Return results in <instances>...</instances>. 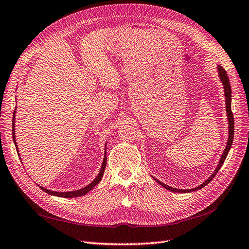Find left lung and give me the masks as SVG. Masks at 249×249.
<instances>
[{
    "mask_svg": "<svg viewBox=\"0 0 249 249\" xmlns=\"http://www.w3.org/2000/svg\"><path fill=\"white\" fill-rule=\"evenodd\" d=\"M216 69H218V74H219V78L222 82L223 84V88H224V94H225V107H226V113H227V121H228V140H227V144H226V147L224 149V151H223V154L221 156V159L219 161V164L218 166H216V168L214 169V171L213 173V175L210 176L208 179L202 183L201 185H199L197 187H195V188H191V189H177V188H174V187H170L168 185H166V184L162 183L161 181L157 180L156 178H154V179L160 184V185H162L164 188H166L167 190H170V191H174V193H181V194H186V193H191V191H196V190H199L203 187H205L207 184L212 181L213 178L215 177V175L218 174V171L220 170L221 166L223 165V163H224L225 159L228 155L229 150H231V147L232 145V141H233V132H234V121H233V116H232V112H231V83H229V79L227 76V73L225 71V69L223 68L222 66L218 65L216 66Z\"/></svg>",
    "mask_w": 249,
    "mask_h": 249,
    "instance_id": "1",
    "label": "left lung"
}]
</instances>
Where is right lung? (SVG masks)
I'll list each match as a JSON object with an SVG mask.
<instances>
[{"label": "right lung", "mask_w": 249, "mask_h": 249, "mask_svg": "<svg viewBox=\"0 0 249 249\" xmlns=\"http://www.w3.org/2000/svg\"><path fill=\"white\" fill-rule=\"evenodd\" d=\"M16 117V111L14 112V118H12V138H14V143L16 145V148H17V151H18V157H20V154H18V145H17V141H16V133H15V119ZM106 161H107V157H106V145H105V151H104V159H103V163H102V166H101V169H100V173L98 174L97 178L90 183L88 184L87 186L83 187L81 189H78V190H72V191H53V190H50V189H47L45 187H42L40 186L41 189H43L45 193L52 195V196H60V197H76V196H85L86 194H88L89 191H90L97 184L100 183V181L102 180V178H103V175H104V170H105V167H106Z\"/></svg>", "instance_id": "1"}]
</instances>
